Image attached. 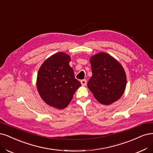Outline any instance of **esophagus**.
Segmentation results:
<instances>
[{"label": "esophagus", "mask_w": 153, "mask_h": 153, "mask_svg": "<svg viewBox=\"0 0 153 153\" xmlns=\"http://www.w3.org/2000/svg\"><path fill=\"white\" fill-rule=\"evenodd\" d=\"M81 83H82V85L83 86L86 85V84H87V80H85V79H84V80H81Z\"/></svg>", "instance_id": "obj_1"}]
</instances>
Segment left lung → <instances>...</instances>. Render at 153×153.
<instances>
[{"label": "left lung", "mask_w": 153, "mask_h": 153, "mask_svg": "<svg viewBox=\"0 0 153 153\" xmlns=\"http://www.w3.org/2000/svg\"><path fill=\"white\" fill-rule=\"evenodd\" d=\"M92 76L87 87L97 101L109 105L123 95L127 77L123 67L109 54L101 52L91 58Z\"/></svg>", "instance_id": "8db88e82"}]
</instances>
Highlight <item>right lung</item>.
<instances>
[{"label":"right lung","instance_id":"1","mask_svg":"<svg viewBox=\"0 0 153 153\" xmlns=\"http://www.w3.org/2000/svg\"><path fill=\"white\" fill-rule=\"evenodd\" d=\"M70 60L69 55L58 52L46 59L39 70L36 87L40 96L46 104L57 109L66 108L81 86L69 65Z\"/></svg>","mask_w":153,"mask_h":153}]
</instances>
